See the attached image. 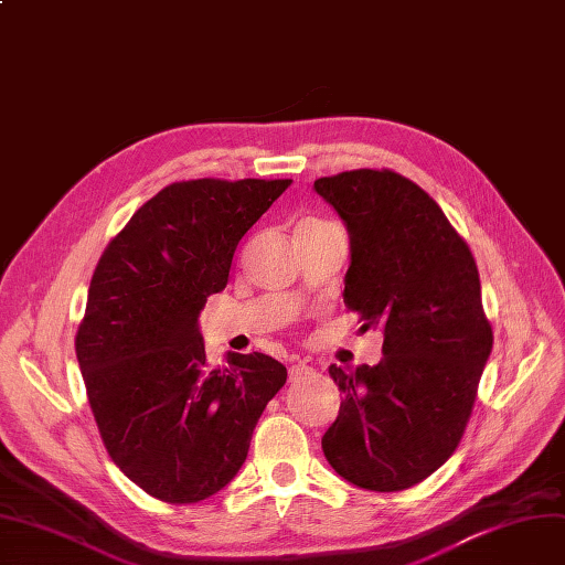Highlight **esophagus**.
<instances>
[{"instance_id": "obj_1", "label": "esophagus", "mask_w": 565, "mask_h": 565, "mask_svg": "<svg viewBox=\"0 0 565 565\" xmlns=\"http://www.w3.org/2000/svg\"><path fill=\"white\" fill-rule=\"evenodd\" d=\"M303 376H316V369L303 364V362L291 364V369H289V381H299V379H303Z\"/></svg>"}]
</instances>
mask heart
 Returning a JSON list of instances; mask_svg holds the SVG:
<instances>
[{"mask_svg": "<svg viewBox=\"0 0 565 565\" xmlns=\"http://www.w3.org/2000/svg\"><path fill=\"white\" fill-rule=\"evenodd\" d=\"M310 224H320V222H318V220H308V222H303L301 226H310Z\"/></svg>", "mask_w": 565, "mask_h": 565, "instance_id": "obj_1", "label": "heart"}]
</instances>
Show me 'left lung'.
I'll return each mask as SVG.
<instances>
[{"label": "left lung", "instance_id": "obj_1", "mask_svg": "<svg viewBox=\"0 0 565 565\" xmlns=\"http://www.w3.org/2000/svg\"><path fill=\"white\" fill-rule=\"evenodd\" d=\"M313 186L350 236L343 301L362 332H383L379 364L329 366L343 399L322 451L360 489H412L458 449L491 355L477 262L441 207L395 170Z\"/></svg>", "mask_w": 565, "mask_h": 565}]
</instances>
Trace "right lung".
I'll return each instance as SVG.
<instances>
[{"instance_id":"obj_1","label":"right lung","mask_w":565,"mask_h":565,"mask_svg":"<svg viewBox=\"0 0 565 565\" xmlns=\"http://www.w3.org/2000/svg\"><path fill=\"white\" fill-rule=\"evenodd\" d=\"M291 180H189L149 199L105 247L76 360L111 460L172 504L222 491L287 369L264 353L210 366L199 329L241 238Z\"/></svg>"}]
</instances>
